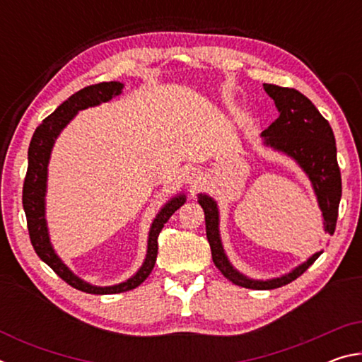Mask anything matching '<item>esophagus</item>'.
<instances>
[{
	"mask_svg": "<svg viewBox=\"0 0 362 362\" xmlns=\"http://www.w3.org/2000/svg\"><path fill=\"white\" fill-rule=\"evenodd\" d=\"M188 177H189V182H192L193 185H196V183H198V180H199V174L196 173V170H192V173H188Z\"/></svg>",
	"mask_w": 362,
	"mask_h": 362,
	"instance_id": "1",
	"label": "esophagus"
}]
</instances>
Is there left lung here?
<instances>
[{
	"instance_id": "1",
	"label": "left lung",
	"mask_w": 362,
	"mask_h": 362,
	"mask_svg": "<svg viewBox=\"0 0 362 362\" xmlns=\"http://www.w3.org/2000/svg\"><path fill=\"white\" fill-rule=\"evenodd\" d=\"M267 94L276 103L279 116L276 121L262 132L265 144L286 155L292 156L308 174L320 201L324 217V228L329 235H334L339 204L341 198V177L337 163L335 137L329 121L317 112V108L303 94L292 88H281L276 84H263ZM198 203L204 211L206 235L209 241L212 260L222 272L223 276L233 284L255 291L276 289V287L292 283L293 279L306 272L310 265L321 255L316 252L292 273L269 281H254L238 273L230 265L223 252L222 241L218 235V211L216 201L206 194H199Z\"/></svg>"
}]
</instances>
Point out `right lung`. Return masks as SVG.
I'll return each instance as SVG.
<instances>
[{"label": "right lung", "mask_w": 362, "mask_h": 362, "mask_svg": "<svg viewBox=\"0 0 362 362\" xmlns=\"http://www.w3.org/2000/svg\"><path fill=\"white\" fill-rule=\"evenodd\" d=\"M122 84L118 81L110 83H99L88 86L76 94H73L69 100H65L62 105H59L54 113L42 119L41 124L36 127V131L32 137V142L28 146V168L27 175L23 180V192H22V203L23 211L27 216V226L30 241L35 252L38 254L40 259L51 267L59 278H62L66 284H70L75 289L88 293H119L131 289H136L144 281L148 278L153 267H155L156 255H158V236L161 233L164 223L168 222L170 216L185 203V196H175L169 203L163 207L161 212L158 214L155 222L151 225L150 238H148V252L144 262L142 268L134 274L131 279L126 283L110 286V287H97L90 286L86 281L75 276L69 268H66L62 260L59 259L57 254L49 243L47 226L45 218V194H46V177H47V161L51 155L54 140L57 139L60 131L69 124L70 119L75 116L79 110L88 107L99 105L100 102H108L112 97L121 94Z\"/></svg>", "instance_id": "obj_1"}]
</instances>
